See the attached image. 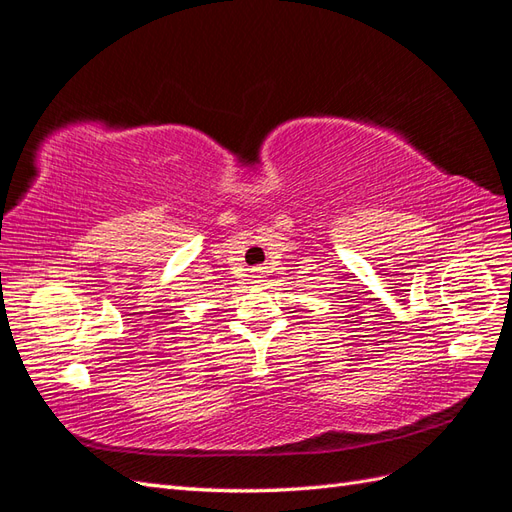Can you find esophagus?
<instances>
[{"mask_svg":"<svg viewBox=\"0 0 512 512\" xmlns=\"http://www.w3.org/2000/svg\"><path fill=\"white\" fill-rule=\"evenodd\" d=\"M254 278H256V283H260V278H263V274H260V271H256Z\"/></svg>","mask_w":512,"mask_h":512,"instance_id":"34e87169","label":"esophagus"}]
</instances>
